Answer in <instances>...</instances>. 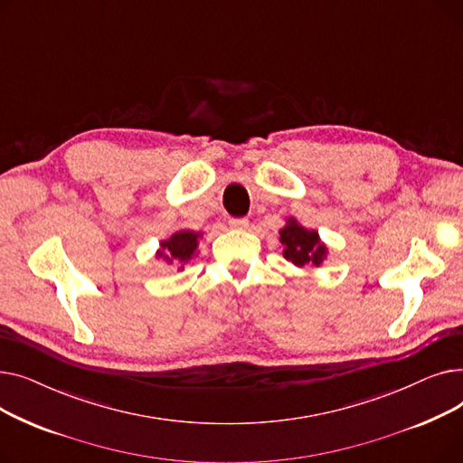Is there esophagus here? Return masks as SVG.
Returning <instances> with one entry per match:
<instances>
[{"mask_svg":"<svg viewBox=\"0 0 463 463\" xmlns=\"http://www.w3.org/2000/svg\"><path fill=\"white\" fill-rule=\"evenodd\" d=\"M229 225L232 227V229H246L248 225H250V222L246 217H231L229 219Z\"/></svg>","mask_w":463,"mask_h":463,"instance_id":"34e87169","label":"esophagus"}]
</instances>
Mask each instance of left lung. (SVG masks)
<instances>
[{
	"label": "left lung",
	"mask_w": 463,
	"mask_h": 463,
	"mask_svg": "<svg viewBox=\"0 0 463 463\" xmlns=\"http://www.w3.org/2000/svg\"><path fill=\"white\" fill-rule=\"evenodd\" d=\"M281 244L285 246L283 257L293 260L297 266H304L307 262L321 264L326 248L319 241V234L315 231H307L300 227L295 219H288L287 227L279 231Z\"/></svg>",
	"instance_id": "8db88e82"
}]
</instances>
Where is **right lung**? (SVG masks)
<instances>
[{"label": "right lung", "mask_w": 463, "mask_h": 463, "mask_svg": "<svg viewBox=\"0 0 463 463\" xmlns=\"http://www.w3.org/2000/svg\"><path fill=\"white\" fill-rule=\"evenodd\" d=\"M197 238L199 234L193 231H180L176 234L170 236L168 240L161 241V250L159 255H166V259H178L182 262L189 260L191 255L197 250Z\"/></svg>", "instance_id": "right-lung-1"}]
</instances>
